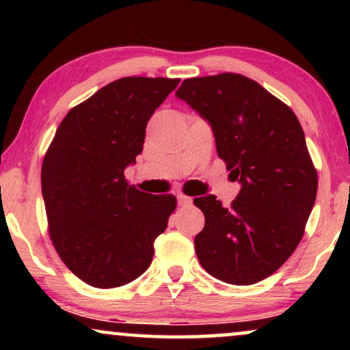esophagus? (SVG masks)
I'll use <instances>...</instances> for the list:
<instances>
[{
	"label": "esophagus",
	"mask_w": 350,
	"mask_h": 350,
	"mask_svg": "<svg viewBox=\"0 0 350 350\" xmlns=\"http://www.w3.org/2000/svg\"><path fill=\"white\" fill-rule=\"evenodd\" d=\"M176 200H178V205H181V207H186V205L193 204V199L188 198V196H185V194L176 196Z\"/></svg>",
	"instance_id": "1"
}]
</instances>
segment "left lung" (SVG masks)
<instances>
[{
	"mask_svg": "<svg viewBox=\"0 0 350 350\" xmlns=\"http://www.w3.org/2000/svg\"><path fill=\"white\" fill-rule=\"evenodd\" d=\"M175 95L212 126L218 156L242 186L229 208L213 194L194 199L205 217L196 255L226 284H256L291 256L312 212L319 181L303 127L242 75L185 79Z\"/></svg>",
	"mask_w": 350,
	"mask_h": 350,
	"instance_id": "obj_1",
	"label": "left lung"
}]
</instances>
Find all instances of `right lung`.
<instances>
[{"label": "right lung", "mask_w": 350, "mask_h": 350, "mask_svg": "<svg viewBox=\"0 0 350 350\" xmlns=\"http://www.w3.org/2000/svg\"><path fill=\"white\" fill-rule=\"evenodd\" d=\"M180 79L131 76L71 108L41 169L49 236L76 277L114 288L151 265L174 196L142 193L124 170L143 151L146 124Z\"/></svg>", "instance_id": "1"}]
</instances>
